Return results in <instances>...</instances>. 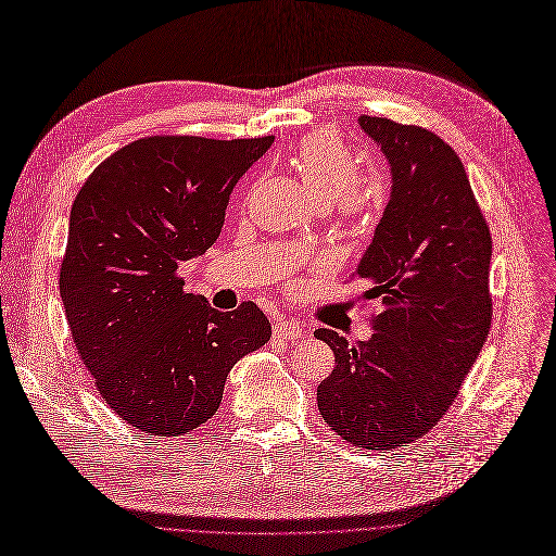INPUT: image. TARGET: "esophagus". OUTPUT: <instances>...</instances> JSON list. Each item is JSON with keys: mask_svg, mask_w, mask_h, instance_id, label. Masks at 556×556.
Listing matches in <instances>:
<instances>
[{"mask_svg": "<svg viewBox=\"0 0 556 556\" xmlns=\"http://www.w3.org/2000/svg\"><path fill=\"white\" fill-rule=\"evenodd\" d=\"M274 336L280 340H299L305 336V329H303V324H299L294 319H282L274 327Z\"/></svg>", "mask_w": 556, "mask_h": 556, "instance_id": "obj_1", "label": "esophagus"}]
</instances>
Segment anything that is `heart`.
<instances>
[{"label": "heart", "mask_w": 556, "mask_h": 556, "mask_svg": "<svg viewBox=\"0 0 556 556\" xmlns=\"http://www.w3.org/2000/svg\"><path fill=\"white\" fill-rule=\"evenodd\" d=\"M292 165L317 204L336 202L344 216L368 214L381 202L379 184L358 177L356 156L331 130L308 132L294 149Z\"/></svg>", "instance_id": "1"}]
</instances>
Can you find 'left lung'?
I'll list each match as a JSON object with an SVG mask.
<instances>
[{
    "instance_id": "obj_1",
    "label": "left lung",
    "mask_w": 556,
    "mask_h": 556,
    "mask_svg": "<svg viewBox=\"0 0 556 556\" xmlns=\"http://www.w3.org/2000/svg\"><path fill=\"white\" fill-rule=\"evenodd\" d=\"M391 167V200L356 278L377 299L370 340L317 329L336 354L317 387L333 432L389 451L426 434L457 397L492 321L490 227L455 151L434 132L387 117L358 119Z\"/></svg>"
}]
</instances>
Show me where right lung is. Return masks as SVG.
I'll use <instances>...</instances> for the list:
<instances>
[{
  "instance_id": "obj_1",
  "label": "right lung",
  "mask_w": 556,
  "mask_h": 556,
  "mask_svg": "<svg viewBox=\"0 0 556 556\" xmlns=\"http://www.w3.org/2000/svg\"><path fill=\"white\" fill-rule=\"evenodd\" d=\"M271 144L274 136L130 142L71 206L60 274L71 336L108 407L140 432L200 428L235 363L271 338L253 301L220 313L177 278L181 262L216 243L237 181Z\"/></svg>"
}]
</instances>
